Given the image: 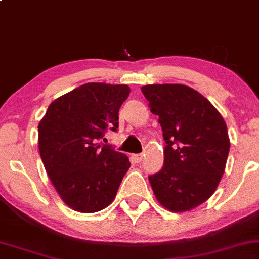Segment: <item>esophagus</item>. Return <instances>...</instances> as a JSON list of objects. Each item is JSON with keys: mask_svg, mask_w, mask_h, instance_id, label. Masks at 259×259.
Instances as JSON below:
<instances>
[{"mask_svg": "<svg viewBox=\"0 0 259 259\" xmlns=\"http://www.w3.org/2000/svg\"><path fill=\"white\" fill-rule=\"evenodd\" d=\"M134 159H135L136 163H140V161H142V159H143V154L142 153L135 154L134 155Z\"/></svg>", "mask_w": 259, "mask_h": 259, "instance_id": "obj_1", "label": "esophagus"}]
</instances>
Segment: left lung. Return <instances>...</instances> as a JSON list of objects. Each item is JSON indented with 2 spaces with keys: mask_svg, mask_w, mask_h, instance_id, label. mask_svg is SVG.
Here are the masks:
<instances>
[{
  "mask_svg": "<svg viewBox=\"0 0 259 259\" xmlns=\"http://www.w3.org/2000/svg\"><path fill=\"white\" fill-rule=\"evenodd\" d=\"M141 90L166 143L164 166L148 176L155 198L172 212L192 210L222 179L230 147L226 121L206 98L183 84H148Z\"/></svg>",
  "mask_w": 259,
  "mask_h": 259,
  "instance_id": "obj_1",
  "label": "left lung"
}]
</instances>
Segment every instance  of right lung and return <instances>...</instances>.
<instances>
[{
	"label": "right lung",
	"mask_w": 259,
	"mask_h": 259,
	"mask_svg": "<svg viewBox=\"0 0 259 259\" xmlns=\"http://www.w3.org/2000/svg\"><path fill=\"white\" fill-rule=\"evenodd\" d=\"M129 94L125 84L85 83L54 100L39 121L47 174L65 204L78 212L107 207L129 170L125 154L99 143L108 129L118 130V112Z\"/></svg>",
	"instance_id": "1"
}]
</instances>
